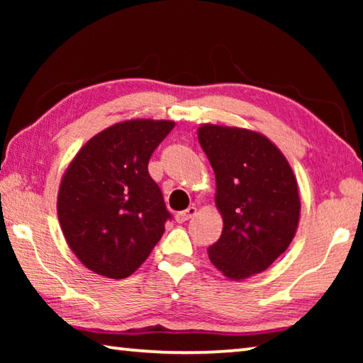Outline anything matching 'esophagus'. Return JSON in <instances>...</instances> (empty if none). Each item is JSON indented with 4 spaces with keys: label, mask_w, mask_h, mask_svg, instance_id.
Instances as JSON below:
<instances>
[{
    "label": "esophagus",
    "mask_w": 363,
    "mask_h": 363,
    "mask_svg": "<svg viewBox=\"0 0 363 363\" xmlns=\"http://www.w3.org/2000/svg\"><path fill=\"white\" fill-rule=\"evenodd\" d=\"M195 214H196V208H195V206H189L186 211L177 213L176 216H174V219H176V223L182 224V223H186V220H189L190 218H194Z\"/></svg>",
    "instance_id": "obj_1"
}]
</instances>
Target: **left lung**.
Returning <instances> with one entry per match:
<instances>
[{
    "label": "left lung",
    "instance_id": "1",
    "mask_svg": "<svg viewBox=\"0 0 363 363\" xmlns=\"http://www.w3.org/2000/svg\"><path fill=\"white\" fill-rule=\"evenodd\" d=\"M196 136L216 176L214 203L224 224L208 256L229 280L250 279L264 272L296 235V176L279 147L257 131L205 123Z\"/></svg>",
    "mask_w": 363,
    "mask_h": 363
}]
</instances>
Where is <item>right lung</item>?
Returning <instances> with one entry per match:
<instances>
[{
  "label": "right lung",
  "instance_id": "1",
  "mask_svg": "<svg viewBox=\"0 0 363 363\" xmlns=\"http://www.w3.org/2000/svg\"><path fill=\"white\" fill-rule=\"evenodd\" d=\"M171 120L115 123L91 138L60 179V229L79 262L97 275L125 279L143 266L169 213L147 164Z\"/></svg>",
  "mask_w": 363,
  "mask_h": 363
}]
</instances>
